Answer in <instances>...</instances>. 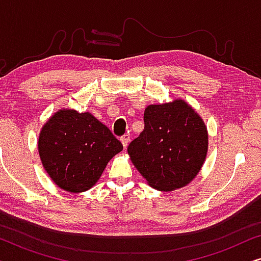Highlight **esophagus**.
<instances>
[{"label": "esophagus", "instance_id": "esophagus-1", "mask_svg": "<svg viewBox=\"0 0 261 261\" xmlns=\"http://www.w3.org/2000/svg\"><path fill=\"white\" fill-rule=\"evenodd\" d=\"M129 140H130V137L128 134H124L123 137H121V142H122L124 148H126L128 146V142H129Z\"/></svg>", "mask_w": 261, "mask_h": 261}]
</instances>
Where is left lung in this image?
I'll return each mask as SVG.
<instances>
[{"mask_svg": "<svg viewBox=\"0 0 261 261\" xmlns=\"http://www.w3.org/2000/svg\"><path fill=\"white\" fill-rule=\"evenodd\" d=\"M145 128L128 146L132 163L152 188L172 191L197 176L208 152L202 117L183 99L145 109Z\"/></svg>", "mask_w": 261, "mask_h": 261, "instance_id": "8db88e82", "label": "left lung"}]
</instances>
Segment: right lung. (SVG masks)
Instances as JSON below:
<instances>
[{
    "instance_id": "add662e5",
    "label": "right lung",
    "mask_w": 261,
    "mask_h": 261,
    "mask_svg": "<svg viewBox=\"0 0 261 261\" xmlns=\"http://www.w3.org/2000/svg\"><path fill=\"white\" fill-rule=\"evenodd\" d=\"M38 149L42 166L60 189L83 192L94 187L123 146L90 113L62 109L41 128Z\"/></svg>"
}]
</instances>
